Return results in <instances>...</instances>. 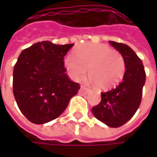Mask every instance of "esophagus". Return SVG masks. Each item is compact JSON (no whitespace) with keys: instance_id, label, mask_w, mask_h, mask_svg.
<instances>
[{"instance_id":"34e87169","label":"esophagus","mask_w":157,"mask_h":157,"mask_svg":"<svg viewBox=\"0 0 157 157\" xmlns=\"http://www.w3.org/2000/svg\"><path fill=\"white\" fill-rule=\"evenodd\" d=\"M88 91L87 88L84 87V86H81V88H80V93H86Z\"/></svg>"}]
</instances>
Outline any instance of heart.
I'll return each instance as SVG.
<instances>
[{
	"label": "heart",
	"instance_id": "b5f03b06",
	"mask_svg": "<svg viewBox=\"0 0 157 157\" xmlns=\"http://www.w3.org/2000/svg\"><path fill=\"white\" fill-rule=\"evenodd\" d=\"M64 66L74 80H79L87 73L91 81L100 90L116 86L122 80L126 64L122 55L105 44H89L80 46L75 53L64 57Z\"/></svg>",
	"mask_w": 157,
	"mask_h": 157
}]
</instances>
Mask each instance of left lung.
<instances>
[{
    "label": "left lung",
    "instance_id": "left-lung-1",
    "mask_svg": "<svg viewBox=\"0 0 157 157\" xmlns=\"http://www.w3.org/2000/svg\"><path fill=\"white\" fill-rule=\"evenodd\" d=\"M109 43L122 55L126 71L118 86L101 93V101L92 108V112L94 117L106 126L119 128L128 121L139 108L146 73L142 61L129 46L113 41Z\"/></svg>",
    "mask_w": 157,
    "mask_h": 157
}]
</instances>
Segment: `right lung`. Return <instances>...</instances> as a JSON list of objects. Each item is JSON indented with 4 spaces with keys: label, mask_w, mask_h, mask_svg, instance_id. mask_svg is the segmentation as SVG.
Instances as JSON below:
<instances>
[{
    "label": "right lung",
    "mask_w": 157,
    "mask_h": 157,
    "mask_svg": "<svg viewBox=\"0 0 157 157\" xmlns=\"http://www.w3.org/2000/svg\"><path fill=\"white\" fill-rule=\"evenodd\" d=\"M74 45L43 41L23 50L13 71V93L22 114L35 124L57 119L79 85L70 80L63 57Z\"/></svg>",
    "instance_id": "right-lung-1"
}]
</instances>
